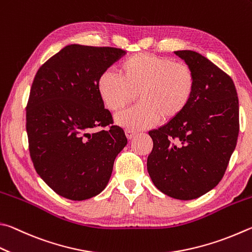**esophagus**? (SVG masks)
<instances>
[{"mask_svg": "<svg viewBox=\"0 0 252 252\" xmlns=\"http://www.w3.org/2000/svg\"><path fill=\"white\" fill-rule=\"evenodd\" d=\"M136 134H138V132H136L135 130H132V129H126V138L129 139V140L133 139Z\"/></svg>", "mask_w": 252, "mask_h": 252, "instance_id": "1", "label": "esophagus"}]
</instances>
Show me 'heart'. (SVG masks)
<instances>
[{"label": "heart", "instance_id": "1", "mask_svg": "<svg viewBox=\"0 0 252 252\" xmlns=\"http://www.w3.org/2000/svg\"><path fill=\"white\" fill-rule=\"evenodd\" d=\"M120 74L104 71L98 79V93L106 108L120 111L118 125L132 130L145 129L163 121H172L184 112L193 99L196 78L191 68L166 56L139 53L121 63Z\"/></svg>", "mask_w": 252, "mask_h": 252}]
</instances>
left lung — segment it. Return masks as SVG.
Masks as SVG:
<instances>
[{
  "instance_id": "8db88e82",
  "label": "left lung",
  "mask_w": 252,
  "mask_h": 252,
  "mask_svg": "<svg viewBox=\"0 0 252 252\" xmlns=\"http://www.w3.org/2000/svg\"><path fill=\"white\" fill-rule=\"evenodd\" d=\"M175 53L196 78L193 99L180 117L152 130L148 172L170 197L197 198L221 181L239 133V102L234 81L193 50Z\"/></svg>"
}]
</instances>
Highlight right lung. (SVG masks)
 <instances>
[{
	"label": "right lung",
	"instance_id": "obj_1",
	"mask_svg": "<svg viewBox=\"0 0 252 252\" xmlns=\"http://www.w3.org/2000/svg\"><path fill=\"white\" fill-rule=\"evenodd\" d=\"M125 54L72 44L36 72L26 106L30 154L40 178L63 197L85 200L101 193L127 143L98 93L100 75Z\"/></svg>",
	"mask_w": 252,
	"mask_h": 252
}]
</instances>
